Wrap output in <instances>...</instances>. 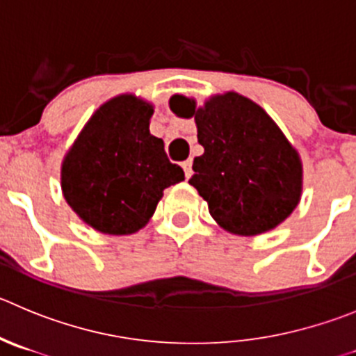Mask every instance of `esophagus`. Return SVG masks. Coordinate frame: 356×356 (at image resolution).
Segmentation results:
<instances>
[{"label":"esophagus","mask_w":356,"mask_h":356,"mask_svg":"<svg viewBox=\"0 0 356 356\" xmlns=\"http://www.w3.org/2000/svg\"><path fill=\"white\" fill-rule=\"evenodd\" d=\"M181 168H184L185 176H187V178H191L192 176V159H187V161L181 162Z\"/></svg>","instance_id":"obj_1"}]
</instances>
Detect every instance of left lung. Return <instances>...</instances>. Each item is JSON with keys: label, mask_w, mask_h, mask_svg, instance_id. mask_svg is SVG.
Returning a JSON list of instances; mask_svg holds the SVG:
<instances>
[{"label": "left lung", "mask_w": 356, "mask_h": 356, "mask_svg": "<svg viewBox=\"0 0 356 356\" xmlns=\"http://www.w3.org/2000/svg\"><path fill=\"white\" fill-rule=\"evenodd\" d=\"M169 106L194 117L204 154L188 180L208 202L213 218L232 234L257 236L283 222L299 204L302 164L273 118L236 92L195 101L175 96Z\"/></svg>", "instance_id": "obj_1"}]
</instances>
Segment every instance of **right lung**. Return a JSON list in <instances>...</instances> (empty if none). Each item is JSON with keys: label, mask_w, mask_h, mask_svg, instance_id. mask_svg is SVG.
Wrapping results in <instances>:
<instances>
[{"label": "right lung", "mask_w": 356, "mask_h": 356, "mask_svg": "<svg viewBox=\"0 0 356 356\" xmlns=\"http://www.w3.org/2000/svg\"><path fill=\"white\" fill-rule=\"evenodd\" d=\"M154 108L118 96L90 117L60 169L64 199L104 234H133L154 215L164 188L185 178L164 141L150 134Z\"/></svg>", "instance_id": "1"}]
</instances>
